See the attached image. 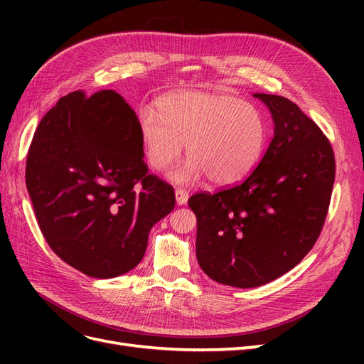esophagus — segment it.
<instances>
[{"instance_id": "esophagus-1", "label": "esophagus", "mask_w": 364, "mask_h": 364, "mask_svg": "<svg viewBox=\"0 0 364 364\" xmlns=\"http://www.w3.org/2000/svg\"><path fill=\"white\" fill-rule=\"evenodd\" d=\"M188 196L190 193L186 190L176 188V202H178V205H185L186 200H188Z\"/></svg>"}]
</instances>
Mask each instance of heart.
I'll return each instance as SVG.
<instances>
[{"mask_svg":"<svg viewBox=\"0 0 364 364\" xmlns=\"http://www.w3.org/2000/svg\"><path fill=\"white\" fill-rule=\"evenodd\" d=\"M158 114L139 115V135L149 164L167 168L186 142L190 159L176 168V182L208 176L214 185H232L257 167L266 150L269 126L258 107L229 94L176 92L158 103Z\"/></svg>","mask_w":364,"mask_h":364,"instance_id":"obj_1","label":"heart"}]
</instances>
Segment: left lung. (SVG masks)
<instances>
[{"label":"left lung","instance_id":"obj_1","mask_svg":"<svg viewBox=\"0 0 364 364\" xmlns=\"http://www.w3.org/2000/svg\"><path fill=\"white\" fill-rule=\"evenodd\" d=\"M270 109L274 135L247 178L194 193L196 255L209 278L259 287L302 261L322 232L336 178L331 142L297 105L255 94Z\"/></svg>","mask_w":364,"mask_h":364}]
</instances>
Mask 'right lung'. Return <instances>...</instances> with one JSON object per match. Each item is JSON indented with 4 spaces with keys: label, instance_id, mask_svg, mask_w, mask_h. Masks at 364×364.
<instances>
[{
    "label": "right lung",
    "instance_id": "1",
    "mask_svg": "<svg viewBox=\"0 0 364 364\" xmlns=\"http://www.w3.org/2000/svg\"><path fill=\"white\" fill-rule=\"evenodd\" d=\"M139 119L112 90L62 97L41 119L26 185L51 250L92 278L136 267L153 225L176 203L142 159Z\"/></svg>",
    "mask_w": 364,
    "mask_h": 364
}]
</instances>
